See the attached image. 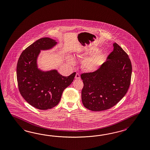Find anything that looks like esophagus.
Instances as JSON below:
<instances>
[{
	"label": "esophagus",
	"instance_id": "esophagus-1",
	"mask_svg": "<svg viewBox=\"0 0 150 150\" xmlns=\"http://www.w3.org/2000/svg\"><path fill=\"white\" fill-rule=\"evenodd\" d=\"M80 78V74L78 73H76V76H75V79H79Z\"/></svg>",
	"mask_w": 150,
	"mask_h": 150
}]
</instances>
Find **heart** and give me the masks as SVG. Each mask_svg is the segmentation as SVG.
Segmentation results:
<instances>
[{"mask_svg": "<svg viewBox=\"0 0 150 150\" xmlns=\"http://www.w3.org/2000/svg\"><path fill=\"white\" fill-rule=\"evenodd\" d=\"M90 52V51L86 50L85 52L81 53L80 56H83L85 54ZM101 60V55L99 53L91 56L84 60L83 63V67L85 70L89 72H93L97 70L99 66V64ZM70 64H73V60L69 59Z\"/></svg>", "mask_w": 150, "mask_h": 150, "instance_id": "obj_1", "label": "heart"}]
</instances>
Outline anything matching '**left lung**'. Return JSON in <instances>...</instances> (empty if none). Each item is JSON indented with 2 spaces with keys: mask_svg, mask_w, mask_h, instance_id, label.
Listing matches in <instances>:
<instances>
[{
  "mask_svg": "<svg viewBox=\"0 0 150 150\" xmlns=\"http://www.w3.org/2000/svg\"><path fill=\"white\" fill-rule=\"evenodd\" d=\"M113 47L108 60L97 70L80 76L84 84L82 103L91 111L114 106L125 96L131 84L132 68L129 56L116 42Z\"/></svg>",
  "mask_w": 150,
  "mask_h": 150,
  "instance_id": "obj_1",
  "label": "left lung"
}]
</instances>
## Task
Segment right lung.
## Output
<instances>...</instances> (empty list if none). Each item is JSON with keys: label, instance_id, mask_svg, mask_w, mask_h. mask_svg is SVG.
<instances>
[{"label": "right lung", "instance_id": "add662e5", "mask_svg": "<svg viewBox=\"0 0 150 150\" xmlns=\"http://www.w3.org/2000/svg\"><path fill=\"white\" fill-rule=\"evenodd\" d=\"M56 44L50 38L39 39L26 48L18 60L19 92L29 104L39 110H48L58 104L63 91L72 83L76 74L64 77L56 70L44 72L37 69L36 61L40 50L50 49Z\"/></svg>", "mask_w": 150, "mask_h": 150}]
</instances>
